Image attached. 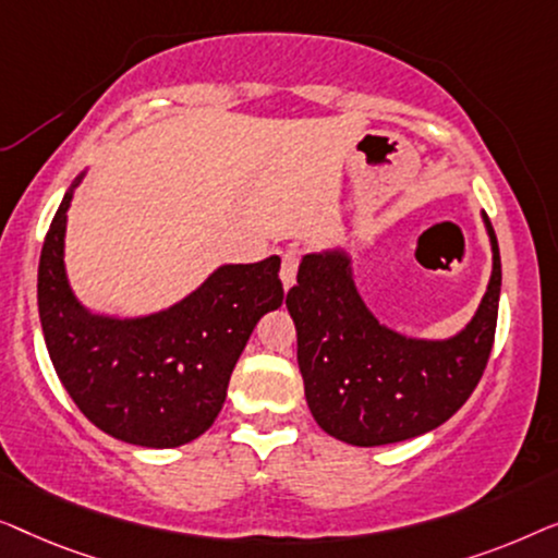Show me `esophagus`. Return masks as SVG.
I'll list each match as a JSON object with an SVG mask.
<instances>
[{"mask_svg":"<svg viewBox=\"0 0 558 558\" xmlns=\"http://www.w3.org/2000/svg\"><path fill=\"white\" fill-rule=\"evenodd\" d=\"M298 265H301V255L290 253L282 255V265H280V280H282V288H293L295 286V276H298Z\"/></svg>","mask_w":558,"mask_h":558,"instance_id":"esophagus-1","label":"esophagus"}]
</instances>
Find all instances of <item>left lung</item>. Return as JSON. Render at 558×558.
Here are the masks:
<instances>
[{"mask_svg": "<svg viewBox=\"0 0 558 558\" xmlns=\"http://www.w3.org/2000/svg\"><path fill=\"white\" fill-rule=\"evenodd\" d=\"M493 276L475 316L445 341L407 339L361 301L341 250L305 255L286 305L313 420L328 435L376 447L425 435L452 417L481 381L496 339L500 253L488 215Z\"/></svg>", "mask_w": 558, "mask_h": 558, "instance_id": "obj_1", "label": "left lung"}]
</instances>
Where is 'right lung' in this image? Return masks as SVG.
<instances>
[{
    "mask_svg": "<svg viewBox=\"0 0 558 558\" xmlns=\"http://www.w3.org/2000/svg\"><path fill=\"white\" fill-rule=\"evenodd\" d=\"M70 199L73 190L54 211L37 270L40 324L62 387L116 439L141 447L192 442L222 410L257 320L280 308V257L222 265L184 301L151 316H96L77 303L65 278Z\"/></svg>",
    "mask_w": 558,
    "mask_h": 558,
    "instance_id": "right-lung-1",
    "label": "right lung"
}]
</instances>
